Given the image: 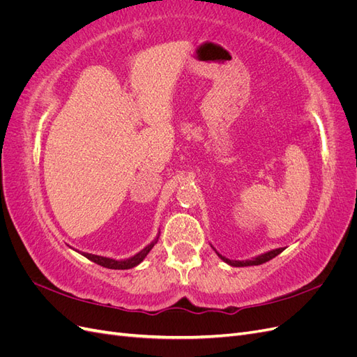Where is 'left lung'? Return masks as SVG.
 Masks as SVG:
<instances>
[{"mask_svg": "<svg viewBox=\"0 0 357 357\" xmlns=\"http://www.w3.org/2000/svg\"><path fill=\"white\" fill-rule=\"evenodd\" d=\"M211 247H213V245H211ZM284 248H286V247L274 248V250H269V252H265V253H262V255H257V256H255V257H252V259H245V261H231V259L222 256L218 250H215L214 247H213V250L215 252V255H218V256L222 259V261H223L225 264H228V265H231V266H252V265H262V264H265V262H268V261H271V259H274L277 255L282 253V252L284 250Z\"/></svg>", "mask_w": 357, "mask_h": 357, "instance_id": "1", "label": "left lung"}]
</instances>
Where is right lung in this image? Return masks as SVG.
<instances>
[{"label":"right lung","instance_id":"1","mask_svg":"<svg viewBox=\"0 0 357 357\" xmlns=\"http://www.w3.org/2000/svg\"><path fill=\"white\" fill-rule=\"evenodd\" d=\"M159 234H160V232H158L156 238H155L152 243H150V244H147V245L143 248V250H139L138 253H135L134 256L128 257V259H121V261H117V259H113V257H107V256H100V255H92V253H86V252L75 250V248H73V247H71V248H73V250L77 252V253H80L82 256L88 257L89 261H92V262H95V264H98V265H101V266H104V268H110V269H129V268H134V266L139 265V264H142V262L144 261V257L149 255V252L152 250L153 245L158 243Z\"/></svg>","mask_w":357,"mask_h":357}]
</instances>
